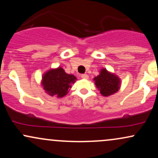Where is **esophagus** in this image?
<instances>
[{"instance_id":"1","label":"esophagus","mask_w":158,"mask_h":158,"mask_svg":"<svg viewBox=\"0 0 158 158\" xmlns=\"http://www.w3.org/2000/svg\"><path fill=\"white\" fill-rule=\"evenodd\" d=\"M81 77L82 78V79H88V75H87V74H81Z\"/></svg>"}]
</instances>
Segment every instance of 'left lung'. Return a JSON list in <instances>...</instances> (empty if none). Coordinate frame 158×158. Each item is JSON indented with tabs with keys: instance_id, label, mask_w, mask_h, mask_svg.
Returning <instances> with one entry per match:
<instances>
[{
	"instance_id": "8db88e82",
	"label": "left lung",
	"mask_w": 158,
	"mask_h": 158,
	"mask_svg": "<svg viewBox=\"0 0 158 158\" xmlns=\"http://www.w3.org/2000/svg\"><path fill=\"white\" fill-rule=\"evenodd\" d=\"M97 88L104 97H108L118 91L120 87V79L115 74L110 73L103 68L97 77L94 79Z\"/></svg>"
}]
</instances>
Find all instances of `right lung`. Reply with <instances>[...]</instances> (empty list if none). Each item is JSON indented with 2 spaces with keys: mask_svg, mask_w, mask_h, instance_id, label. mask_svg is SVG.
Listing matches in <instances>:
<instances>
[{
  "mask_svg": "<svg viewBox=\"0 0 158 158\" xmlns=\"http://www.w3.org/2000/svg\"><path fill=\"white\" fill-rule=\"evenodd\" d=\"M76 80L75 76L66 73L64 69L59 67L50 69L43 75L41 85L45 92L50 96L61 98L68 93L71 84Z\"/></svg>",
  "mask_w": 158,
  "mask_h": 158,
  "instance_id": "right-lung-1",
  "label": "right lung"
}]
</instances>
